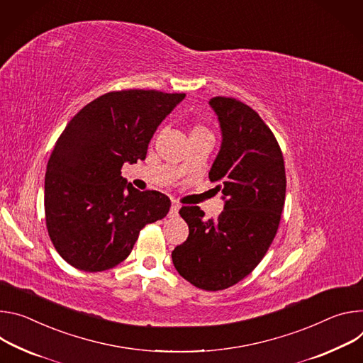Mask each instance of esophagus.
Wrapping results in <instances>:
<instances>
[{
	"mask_svg": "<svg viewBox=\"0 0 363 363\" xmlns=\"http://www.w3.org/2000/svg\"><path fill=\"white\" fill-rule=\"evenodd\" d=\"M179 211H180V205L176 203V202H173V205H172V208H170V212H169V216H170V218L177 216V215H179Z\"/></svg>",
	"mask_w": 363,
	"mask_h": 363,
	"instance_id": "1",
	"label": "esophagus"
}]
</instances>
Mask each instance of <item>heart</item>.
I'll return each mask as SVG.
<instances>
[{
    "mask_svg": "<svg viewBox=\"0 0 363 363\" xmlns=\"http://www.w3.org/2000/svg\"><path fill=\"white\" fill-rule=\"evenodd\" d=\"M193 131H206V130H205V128H200V127H197V128H194Z\"/></svg>",
    "mask_w": 363,
    "mask_h": 363,
    "instance_id": "obj_1",
    "label": "heart"
}]
</instances>
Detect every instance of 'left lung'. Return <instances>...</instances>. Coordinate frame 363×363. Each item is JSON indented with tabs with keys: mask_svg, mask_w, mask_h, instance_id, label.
<instances>
[{
	"mask_svg": "<svg viewBox=\"0 0 363 363\" xmlns=\"http://www.w3.org/2000/svg\"><path fill=\"white\" fill-rule=\"evenodd\" d=\"M222 133L209 172L222 191L223 212L205 220L197 206H183L189 236L172 252L179 274L197 289L225 290L264 258L277 233L286 200L283 152L261 116L235 98L209 101Z\"/></svg>",
	"mask_w": 363,
	"mask_h": 363,
	"instance_id": "obj_1",
	"label": "left lung"
}]
</instances>
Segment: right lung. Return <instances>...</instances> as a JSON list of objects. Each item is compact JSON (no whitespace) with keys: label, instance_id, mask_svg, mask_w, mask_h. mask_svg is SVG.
I'll return each mask as SVG.
<instances>
[{"label":"right lung","instance_id":"add662e5","mask_svg":"<svg viewBox=\"0 0 363 363\" xmlns=\"http://www.w3.org/2000/svg\"><path fill=\"white\" fill-rule=\"evenodd\" d=\"M186 94L130 89L80 109L59 137L45 179L46 225L59 255L86 272L113 268L140 230L172 206L160 191H140L121 176L147 155L150 140Z\"/></svg>","mask_w":363,"mask_h":363}]
</instances>
